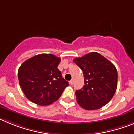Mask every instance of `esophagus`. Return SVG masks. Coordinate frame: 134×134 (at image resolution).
<instances>
[{
  "instance_id": "obj_1",
  "label": "esophagus",
  "mask_w": 134,
  "mask_h": 134,
  "mask_svg": "<svg viewBox=\"0 0 134 134\" xmlns=\"http://www.w3.org/2000/svg\"><path fill=\"white\" fill-rule=\"evenodd\" d=\"M69 84H70V85H73V80H71L69 82Z\"/></svg>"
}]
</instances>
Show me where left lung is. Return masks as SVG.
<instances>
[{
  "label": "left lung",
  "mask_w": 134,
  "mask_h": 134,
  "mask_svg": "<svg viewBox=\"0 0 134 134\" xmlns=\"http://www.w3.org/2000/svg\"><path fill=\"white\" fill-rule=\"evenodd\" d=\"M82 70L85 85L76 91L77 103L86 110L101 108L113 98L118 86L115 66L97 52L73 60Z\"/></svg>",
  "instance_id": "1"
}]
</instances>
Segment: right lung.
<instances>
[{"instance_id": "add662e5", "label": "right lung", "mask_w": 134, "mask_h": 134, "mask_svg": "<svg viewBox=\"0 0 134 134\" xmlns=\"http://www.w3.org/2000/svg\"><path fill=\"white\" fill-rule=\"evenodd\" d=\"M60 61V58L53 54H41L28 59L20 66V86L31 102L41 106L50 105L69 85L58 69Z\"/></svg>"}]
</instances>
